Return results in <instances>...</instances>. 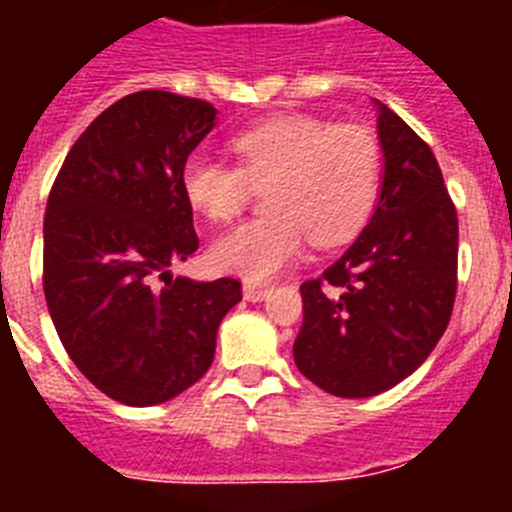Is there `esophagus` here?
I'll use <instances>...</instances> for the list:
<instances>
[{
    "label": "esophagus",
    "instance_id": "1",
    "mask_svg": "<svg viewBox=\"0 0 512 512\" xmlns=\"http://www.w3.org/2000/svg\"><path fill=\"white\" fill-rule=\"evenodd\" d=\"M271 292H274V289H271V287H261V284H246V287H243V297H246L248 302L266 300V297H269Z\"/></svg>",
    "mask_w": 512,
    "mask_h": 512
}]
</instances>
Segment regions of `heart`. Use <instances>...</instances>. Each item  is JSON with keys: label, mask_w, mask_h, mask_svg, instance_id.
I'll use <instances>...</instances> for the list:
<instances>
[{"label": "heart", "mask_w": 512, "mask_h": 512, "mask_svg": "<svg viewBox=\"0 0 512 512\" xmlns=\"http://www.w3.org/2000/svg\"><path fill=\"white\" fill-rule=\"evenodd\" d=\"M238 169L194 153L182 166V192L200 215L228 223L253 189L269 215L212 243L215 269L264 282L289 266L307 235L320 248L354 238L382 184V146L366 125H333L310 115L274 117L230 140Z\"/></svg>", "instance_id": "obj_1"}]
</instances>
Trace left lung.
<instances>
[{
  "label": "left lung",
  "instance_id": "8db88e82",
  "mask_svg": "<svg viewBox=\"0 0 512 512\" xmlns=\"http://www.w3.org/2000/svg\"><path fill=\"white\" fill-rule=\"evenodd\" d=\"M377 107V210L341 259L300 287L295 364L336 397H372L410 377L456 297L459 220L436 156L390 107Z\"/></svg>",
  "mask_w": 512,
  "mask_h": 512
}]
</instances>
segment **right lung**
Instances as JSON below:
<instances>
[{"label":"right lung","mask_w":512,"mask_h":512,"mask_svg":"<svg viewBox=\"0 0 512 512\" xmlns=\"http://www.w3.org/2000/svg\"><path fill=\"white\" fill-rule=\"evenodd\" d=\"M215 115L161 89L117 99L76 140L48 197V312L76 369L122 405H158L202 379L220 320L243 300L238 279L169 274L200 246L182 166Z\"/></svg>","instance_id":"right-lung-1"}]
</instances>
